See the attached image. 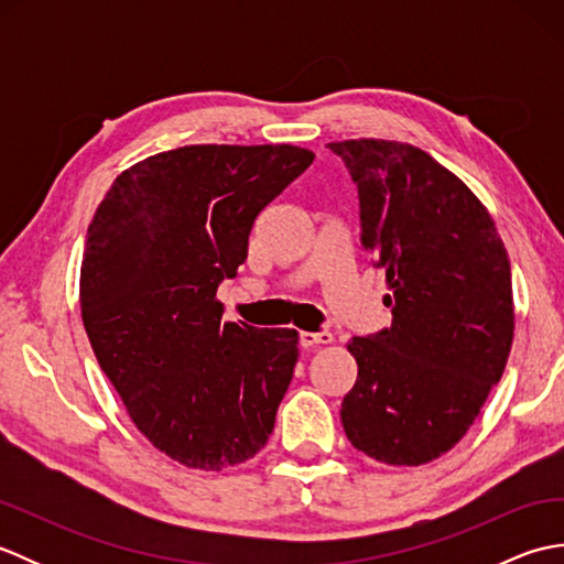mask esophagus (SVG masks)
<instances>
[{"label": "esophagus", "instance_id": "1", "mask_svg": "<svg viewBox=\"0 0 564 564\" xmlns=\"http://www.w3.org/2000/svg\"><path fill=\"white\" fill-rule=\"evenodd\" d=\"M329 341H332L329 332H301L303 349H310V346H317V344H329Z\"/></svg>", "mask_w": 564, "mask_h": 564}]
</instances>
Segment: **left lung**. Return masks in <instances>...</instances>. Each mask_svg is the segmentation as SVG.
Masks as SVG:
<instances>
[{"mask_svg": "<svg viewBox=\"0 0 564 564\" xmlns=\"http://www.w3.org/2000/svg\"><path fill=\"white\" fill-rule=\"evenodd\" d=\"M358 191L361 247L386 271L392 325L354 337L356 386L341 402L351 446L422 465L480 414L513 339L511 267L495 220L458 176L394 140L327 145Z\"/></svg>", "mask_w": 564, "mask_h": 564, "instance_id": "1", "label": "left lung"}]
</instances>
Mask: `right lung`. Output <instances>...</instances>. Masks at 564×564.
<instances>
[{
	"instance_id": "add662e5",
	"label": "right lung",
	"mask_w": 564,
	"mask_h": 564,
	"mask_svg": "<svg viewBox=\"0 0 564 564\" xmlns=\"http://www.w3.org/2000/svg\"><path fill=\"white\" fill-rule=\"evenodd\" d=\"M313 160L293 145H186L130 166L94 213L84 329L140 434L186 467L245 463L271 436L297 332L223 322L215 293L245 263L257 215Z\"/></svg>"
}]
</instances>
